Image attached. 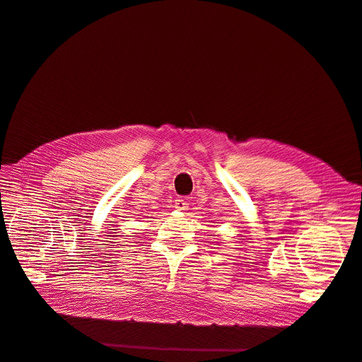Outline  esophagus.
Listing matches in <instances>:
<instances>
[{
  "label": "esophagus",
  "mask_w": 362,
  "mask_h": 362,
  "mask_svg": "<svg viewBox=\"0 0 362 362\" xmlns=\"http://www.w3.org/2000/svg\"><path fill=\"white\" fill-rule=\"evenodd\" d=\"M175 206H176V210H179V211H186V210H189V202L185 198L180 197V198L176 199Z\"/></svg>",
  "instance_id": "34e87169"
}]
</instances>
